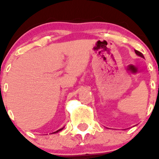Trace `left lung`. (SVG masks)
Here are the masks:
<instances>
[{"mask_svg": "<svg viewBox=\"0 0 159 159\" xmlns=\"http://www.w3.org/2000/svg\"><path fill=\"white\" fill-rule=\"evenodd\" d=\"M134 52H135V54H137V55L140 57H142V58H144V56L143 55V54H142V53H140V52H138V51H137V50H134Z\"/></svg>", "mask_w": 159, "mask_h": 159, "instance_id": "1", "label": "left lung"}]
</instances>
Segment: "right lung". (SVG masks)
<instances>
[{"mask_svg":"<svg viewBox=\"0 0 159 159\" xmlns=\"http://www.w3.org/2000/svg\"><path fill=\"white\" fill-rule=\"evenodd\" d=\"M63 128H62V129H58V130H57V131H56V132H53V134H54V133H57V132H61V130H63Z\"/></svg>","mask_w":159,"mask_h":159,"instance_id":"right-lung-1","label":"right lung"}]
</instances>
